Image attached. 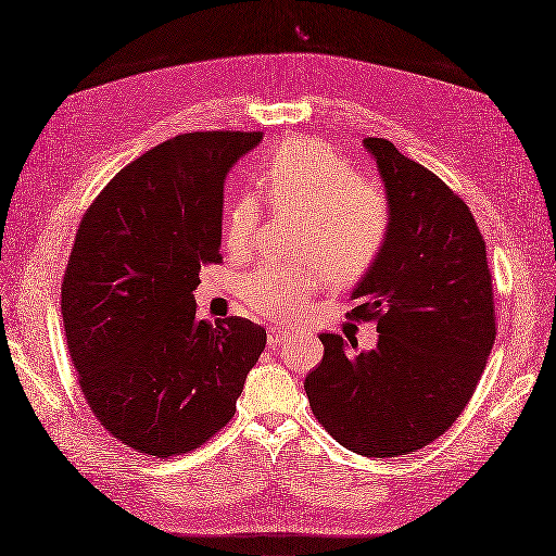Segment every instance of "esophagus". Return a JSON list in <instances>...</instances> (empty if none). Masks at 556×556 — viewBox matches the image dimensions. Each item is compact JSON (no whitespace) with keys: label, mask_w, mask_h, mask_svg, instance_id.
Returning <instances> with one entry per match:
<instances>
[{"label":"esophagus","mask_w":556,"mask_h":556,"mask_svg":"<svg viewBox=\"0 0 556 556\" xmlns=\"http://www.w3.org/2000/svg\"><path fill=\"white\" fill-rule=\"evenodd\" d=\"M292 334H294V332L289 330V328L271 326V328H269V334H267V341H269L271 349H276V346H280V343H285L289 337H292Z\"/></svg>","instance_id":"esophagus-1"}]
</instances>
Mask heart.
<instances>
[{
	"instance_id": "1",
	"label": "heart",
	"mask_w": 556,
	"mask_h": 556,
	"mask_svg": "<svg viewBox=\"0 0 556 556\" xmlns=\"http://www.w3.org/2000/svg\"><path fill=\"white\" fill-rule=\"evenodd\" d=\"M257 182L278 210L303 213L299 264L262 262L242 278L240 294L264 319L292 321L305 314L316 289L353 282L374 269L391 232V201L380 185L362 174L332 144L292 138L267 153ZM264 205L237 194L224 207V242L232 257H249L260 240Z\"/></svg>"
}]
</instances>
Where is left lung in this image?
I'll use <instances>...</instances> for the list:
<instances>
[{
    "label": "left lung",
    "instance_id": "obj_1",
    "mask_svg": "<svg viewBox=\"0 0 556 556\" xmlns=\"http://www.w3.org/2000/svg\"><path fill=\"white\" fill-rule=\"evenodd\" d=\"M391 201L389 242L359 285L349 319L376 321L357 353L319 334L324 359L305 378L309 407L332 439L364 457L420 451L459 418L495 341L486 242L470 207L384 138H366Z\"/></svg>",
    "mask_w": 556,
    "mask_h": 556
}]
</instances>
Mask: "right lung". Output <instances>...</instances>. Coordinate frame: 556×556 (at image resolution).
Here are the masks:
<instances>
[{"instance_id":"right-lung-1","label":"right lung","mask_w":556,"mask_h":556,"mask_svg":"<svg viewBox=\"0 0 556 556\" xmlns=\"http://www.w3.org/2000/svg\"><path fill=\"white\" fill-rule=\"evenodd\" d=\"M262 134L197 130L105 185L78 224L61 289L67 351L92 414L151 457L201 447L235 416L267 332L197 319L194 289L222 262L228 169Z\"/></svg>"}]
</instances>
